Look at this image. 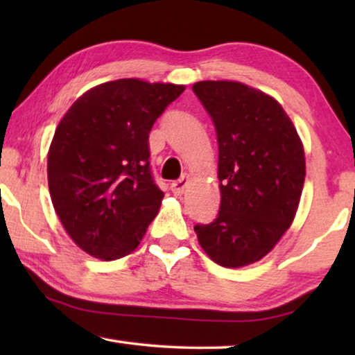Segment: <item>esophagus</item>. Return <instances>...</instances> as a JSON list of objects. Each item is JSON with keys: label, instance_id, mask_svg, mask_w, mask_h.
Masks as SVG:
<instances>
[{"label": "esophagus", "instance_id": "34e87169", "mask_svg": "<svg viewBox=\"0 0 355 355\" xmlns=\"http://www.w3.org/2000/svg\"><path fill=\"white\" fill-rule=\"evenodd\" d=\"M188 184H189V177L183 175L182 178L177 180V182H173V183L171 184V189H172V192H173V194H175V196H182L183 192L186 191V188H188Z\"/></svg>", "mask_w": 355, "mask_h": 355}]
</instances>
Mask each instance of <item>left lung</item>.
<instances>
[{
  "label": "left lung",
  "mask_w": 355,
  "mask_h": 355,
  "mask_svg": "<svg viewBox=\"0 0 355 355\" xmlns=\"http://www.w3.org/2000/svg\"><path fill=\"white\" fill-rule=\"evenodd\" d=\"M192 91L214 123L220 182L218 218L194 232L214 263L248 266L272 250L296 216L302 142L279 101L261 91L238 81H199Z\"/></svg>",
  "instance_id": "8db88e82"
}]
</instances>
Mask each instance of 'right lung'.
Instances as JSON below:
<instances>
[{
	"instance_id": "right-lung-1",
	"label": "right lung",
	"mask_w": 355,
	"mask_h": 355,
	"mask_svg": "<svg viewBox=\"0 0 355 355\" xmlns=\"http://www.w3.org/2000/svg\"><path fill=\"white\" fill-rule=\"evenodd\" d=\"M184 86L137 78L83 94L59 122L48 152L53 207L78 248L101 260L133 252L164 192L150 169L148 133Z\"/></svg>"
}]
</instances>
